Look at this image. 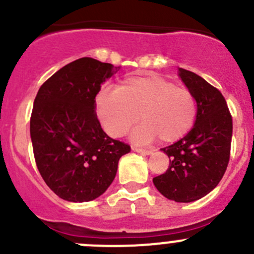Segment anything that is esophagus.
Wrapping results in <instances>:
<instances>
[{
	"instance_id": "esophagus-1",
	"label": "esophagus",
	"mask_w": 254,
	"mask_h": 254,
	"mask_svg": "<svg viewBox=\"0 0 254 254\" xmlns=\"http://www.w3.org/2000/svg\"><path fill=\"white\" fill-rule=\"evenodd\" d=\"M131 148H132V151H135V152L141 153V155H151V153H152V151H150V150H145V148L137 147V146H132Z\"/></svg>"
}]
</instances>
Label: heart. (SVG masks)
I'll return each mask as SVG.
<instances>
[{"mask_svg":"<svg viewBox=\"0 0 254 254\" xmlns=\"http://www.w3.org/2000/svg\"><path fill=\"white\" fill-rule=\"evenodd\" d=\"M96 113L104 131L120 137L139 122L132 140L140 143L160 137L163 142L178 141L195 124L198 103L193 92L157 75L132 76L117 91L99 92Z\"/></svg>","mask_w":254,"mask_h":254,"instance_id":"b5f03b06","label":"heart"}]
</instances>
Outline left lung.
Returning <instances> with one entry per match:
<instances>
[{
  "instance_id": "1",
  "label": "left lung",
  "mask_w": 254,
  "mask_h": 254,
  "mask_svg": "<svg viewBox=\"0 0 254 254\" xmlns=\"http://www.w3.org/2000/svg\"><path fill=\"white\" fill-rule=\"evenodd\" d=\"M178 73L195 96L198 117L186 136L161 148L170 158V166L153 178V184L170 200L190 203L209 194L225 175L231 150L232 117L219 89L191 71L179 68Z\"/></svg>"
}]
</instances>
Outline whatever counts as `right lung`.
I'll return each mask as SVG.
<instances>
[{"mask_svg": "<svg viewBox=\"0 0 254 254\" xmlns=\"http://www.w3.org/2000/svg\"><path fill=\"white\" fill-rule=\"evenodd\" d=\"M120 67L92 58L64 66L38 91L30 117L35 163L47 186L73 203L91 201L114 181L130 146L109 137L96 114L101 84Z\"/></svg>", "mask_w": 254, "mask_h": 254, "instance_id": "1", "label": "right lung"}]
</instances>
